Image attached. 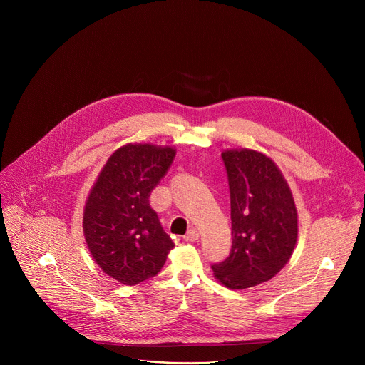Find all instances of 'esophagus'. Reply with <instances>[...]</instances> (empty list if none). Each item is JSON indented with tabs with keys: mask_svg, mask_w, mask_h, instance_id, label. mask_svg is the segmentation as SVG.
Returning a JSON list of instances; mask_svg holds the SVG:
<instances>
[{
	"mask_svg": "<svg viewBox=\"0 0 365 365\" xmlns=\"http://www.w3.org/2000/svg\"><path fill=\"white\" fill-rule=\"evenodd\" d=\"M183 240H185V241H196V240H199V232H197L195 228H190V230L186 232V235L183 237Z\"/></svg>",
	"mask_w": 365,
	"mask_h": 365,
	"instance_id": "obj_1",
	"label": "esophagus"
}]
</instances>
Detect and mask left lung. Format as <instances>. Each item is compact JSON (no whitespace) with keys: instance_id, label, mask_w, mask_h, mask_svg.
<instances>
[{"instance_id":"1","label":"left lung","mask_w":365,"mask_h":365,"mask_svg":"<svg viewBox=\"0 0 365 365\" xmlns=\"http://www.w3.org/2000/svg\"><path fill=\"white\" fill-rule=\"evenodd\" d=\"M231 196L232 247L214 264V277L241 290L273 279L290 259L297 242V210L287 180L262 151H222Z\"/></svg>"}]
</instances>
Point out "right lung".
Wrapping results in <instances>:
<instances>
[{
	"label": "right lung",
	"mask_w": 365,
	"mask_h": 365,
	"mask_svg": "<svg viewBox=\"0 0 365 365\" xmlns=\"http://www.w3.org/2000/svg\"><path fill=\"white\" fill-rule=\"evenodd\" d=\"M175 154L172 145L124 144L86 197L82 227L89 252L103 273L125 286L158 274L175 247L148 202Z\"/></svg>",
	"instance_id": "obj_1"
}]
</instances>
